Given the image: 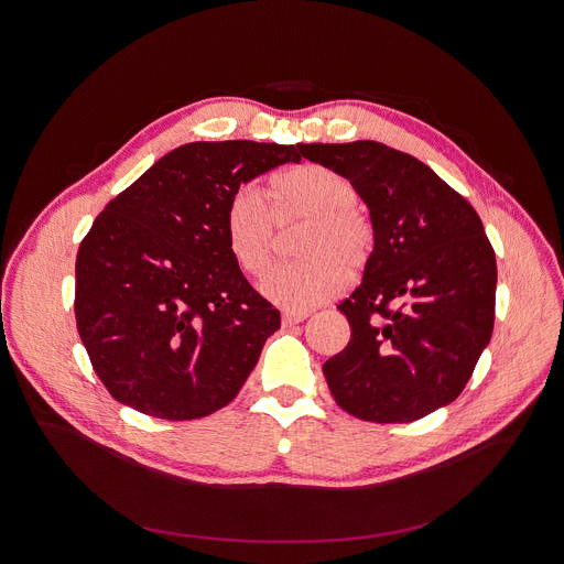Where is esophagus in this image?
<instances>
[{"label":"esophagus","instance_id":"1","mask_svg":"<svg viewBox=\"0 0 564 564\" xmlns=\"http://www.w3.org/2000/svg\"><path fill=\"white\" fill-rule=\"evenodd\" d=\"M306 317H308V313H290V311H285L281 315V322H283V327H294V324L304 322Z\"/></svg>","mask_w":564,"mask_h":564}]
</instances>
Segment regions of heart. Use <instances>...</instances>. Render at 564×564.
<instances>
[{"mask_svg":"<svg viewBox=\"0 0 564 564\" xmlns=\"http://www.w3.org/2000/svg\"><path fill=\"white\" fill-rule=\"evenodd\" d=\"M274 203L253 185L237 187L226 207L228 249L249 276H260L272 262L276 224L306 221L294 262L274 267L260 281L272 304L306 313L345 288L347 272H361L375 251V228L359 210L357 187L345 175L319 164L283 171L274 181Z\"/></svg>","mask_w":564,"mask_h":564,"instance_id":"heart-1","label":"heart"}]
</instances>
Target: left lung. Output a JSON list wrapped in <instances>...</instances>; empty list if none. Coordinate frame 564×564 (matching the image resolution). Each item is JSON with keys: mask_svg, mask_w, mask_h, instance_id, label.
Returning <instances> with one entry per match:
<instances>
[{"mask_svg": "<svg viewBox=\"0 0 564 564\" xmlns=\"http://www.w3.org/2000/svg\"><path fill=\"white\" fill-rule=\"evenodd\" d=\"M368 205L375 251L338 306L349 343L322 366L340 409L411 423L451 404L491 340L496 256L473 205L421 160L379 141L300 143Z\"/></svg>", "mask_w": 564, "mask_h": 564, "instance_id": "obj_1", "label": "left lung"}]
</instances>
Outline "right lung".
Segmentation results:
<instances>
[{"instance_id":"right-lung-1","label":"right lung","mask_w":564,"mask_h":564,"mask_svg":"<svg viewBox=\"0 0 564 564\" xmlns=\"http://www.w3.org/2000/svg\"><path fill=\"white\" fill-rule=\"evenodd\" d=\"M297 148L185 143L107 203L77 251L75 319L113 400L194 421L240 393L281 313L235 262L226 207L242 183L300 162Z\"/></svg>"}]
</instances>
